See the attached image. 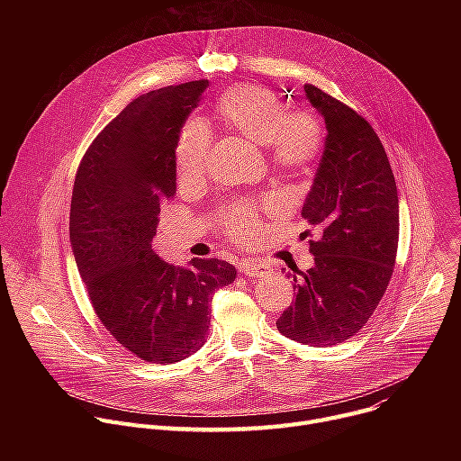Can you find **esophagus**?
Segmentation results:
<instances>
[{
	"label": "esophagus",
	"mask_w": 461,
	"mask_h": 461,
	"mask_svg": "<svg viewBox=\"0 0 461 461\" xmlns=\"http://www.w3.org/2000/svg\"><path fill=\"white\" fill-rule=\"evenodd\" d=\"M239 270L246 276V277H265L270 274V268L267 265H262L258 260H242L239 262Z\"/></svg>",
	"instance_id": "1"
}]
</instances>
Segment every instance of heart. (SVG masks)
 Masks as SVG:
<instances>
[{"label":"heart","instance_id":"obj_1","mask_svg":"<svg viewBox=\"0 0 461 461\" xmlns=\"http://www.w3.org/2000/svg\"><path fill=\"white\" fill-rule=\"evenodd\" d=\"M213 114L233 133L265 148L270 166L279 173H304L324 151L326 131L321 116L310 109H288V104L267 86H230L215 100ZM210 148L212 135L203 122L189 120L182 125L175 144L180 182L193 184L204 176ZM277 206L274 196L260 203H231L217 212V224L228 239L249 244L260 233V215Z\"/></svg>","mask_w":461,"mask_h":461}]
</instances>
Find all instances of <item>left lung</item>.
I'll return each instance as SVG.
<instances>
[{
	"instance_id": "8db88e82",
	"label": "left lung",
	"mask_w": 461,
	"mask_h": 461,
	"mask_svg": "<svg viewBox=\"0 0 461 461\" xmlns=\"http://www.w3.org/2000/svg\"><path fill=\"white\" fill-rule=\"evenodd\" d=\"M324 116L326 144L303 206L321 228L310 240L313 267L294 279L295 301L277 330L310 347H332L356 336L386 292L400 240L398 187L372 125L352 107L306 84ZM310 230L303 233L308 237Z\"/></svg>"
}]
</instances>
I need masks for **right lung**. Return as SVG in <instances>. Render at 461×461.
Segmentation results:
<instances>
[{"label": "right lung", "mask_w": 461, "mask_h": 461, "mask_svg": "<svg viewBox=\"0 0 461 461\" xmlns=\"http://www.w3.org/2000/svg\"><path fill=\"white\" fill-rule=\"evenodd\" d=\"M194 80L129 102L87 148L73 185L71 246L105 330L148 363L171 365L199 350L215 290L237 277L219 258L176 268L153 248L160 206L176 193L175 144L208 87Z\"/></svg>", "instance_id": "1"}]
</instances>
